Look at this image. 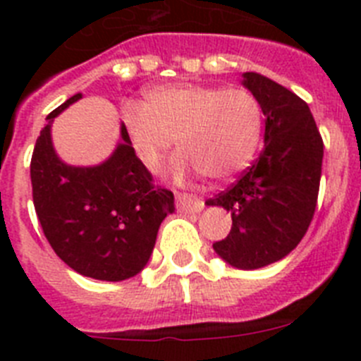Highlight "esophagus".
<instances>
[{
	"mask_svg": "<svg viewBox=\"0 0 361 361\" xmlns=\"http://www.w3.org/2000/svg\"><path fill=\"white\" fill-rule=\"evenodd\" d=\"M177 206L178 209L184 213H200L204 209V200L197 199V197L186 195V193H178Z\"/></svg>",
	"mask_w": 361,
	"mask_h": 361,
	"instance_id": "obj_1",
	"label": "esophagus"
}]
</instances>
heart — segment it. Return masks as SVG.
Wrapping results in <instances>:
<instances>
[{
	"mask_svg": "<svg viewBox=\"0 0 361 361\" xmlns=\"http://www.w3.org/2000/svg\"><path fill=\"white\" fill-rule=\"evenodd\" d=\"M123 128L137 159L157 168L171 142L177 153L171 175L184 178L204 173L229 180L253 161L262 135V106L242 86L168 82L142 94L139 110L123 114Z\"/></svg>",
	"mask_w": 361,
	"mask_h": 361,
	"instance_id": "b5f03b06",
	"label": "heart"
}]
</instances>
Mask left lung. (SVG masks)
Returning a JSON list of instances; mask_svg holds the SVG:
<instances>
[{
  "label": "left lung",
  "mask_w": 361,
  "mask_h": 361,
  "mask_svg": "<svg viewBox=\"0 0 361 361\" xmlns=\"http://www.w3.org/2000/svg\"><path fill=\"white\" fill-rule=\"evenodd\" d=\"M242 85L266 117L264 149L237 183L206 200L231 213V231L213 250L237 269H258L288 257L317 208L324 142L307 103L260 73Z\"/></svg>",
  "instance_id": "obj_1"
}]
</instances>
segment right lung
I'll return each mask as SVG.
<instances>
[{"label":"right lung","mask_w":361,"mask_h":361,"mask_svg":"<svg viewBox=\"0 0 361 361\" xmlns=\"http://www.w3.org/2000/svg\"><path fill=\"white\" fill-rule=\"evenodd\" d=\"M75 94L47 117L32 153V197L44 237L79 275L121 282L141 273L152 257L159 226L175 212L173 193L153 184L137 159L123 123L121 141L106 161L72 166L52 145V123L79 101Z\"/></svg>","instance_id":"right-lung-1"}]
</instances>
